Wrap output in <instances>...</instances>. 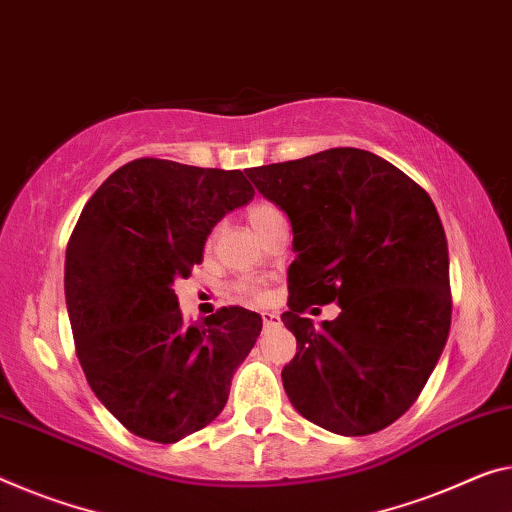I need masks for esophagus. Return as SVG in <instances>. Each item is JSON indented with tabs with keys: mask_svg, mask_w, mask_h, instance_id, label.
Returning a JSON list of instances; mask_svg holds the SVG:
<instances>
[{
	"mask_svg": "<svg viewBox=\"0 0 512 512\" xmlns=\"http://www.w3.org/2000/svg\"><path fill=\"white\" fill-rule=\"evenodd\" d=\"M261 318H263V325H267V327H272V325H279V322H281V318L277 316V313H270V311L261 313Z\"/></svg>",
	"mask_w": 512,
	"mask_h": 512,
	"instance_id": "1",
	"label": "esophagus"
}]
</instances>
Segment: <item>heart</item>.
Listing matches in <instances>:
<instances>
[{
  "label": "heart",
  "mask_w": 512,
  "mask_h": 512,
  "mask_svg": "<svg viewBox=\"0 0 512 512\" xmlns=\"http://www.w3.org/2000/svg\"><path fill=\"white\" fill-rule=\"evenodd\" d=\"M247 217H249L251 229L258 233V231H263L267 224L274 222V219H279L281 212H279L277 206H272V203L258 201V203H254V206L247 210ZM235 290H238L242 297H247V300H254V302H261L263 297H265L263 290L258 288L256 283H251V281H240L238 286H235Z\"/></svg>",
  "instance_id": "heart-1"
}]
</instances>
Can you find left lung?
Listing matches in <instances>:
<instances>
[{"mask_svg":"<svg viewBox=\"0 0 512 512\" xmlns=\"http://www.w3.org/2000/svg\"><path fill=\"white\" fill-rule=\"evenodd\" d=\"M245 174L293 226L297 258L281 313L297 338V355L281 371L290 403L336 435L391 426L426 387L451 329L435 203L398 167L359 148ZM329 301L342 306L336 321L316 330L301 318L311 303Z\"/></svg>","mask_w":512,"mask_h":512,"instance_id":"1","label":"left lung"}]
</instances>
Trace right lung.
I'll return each instance as SVG.
<instances>
[{"mask_svg":"<svg viewBox=\"0 0 512 512\" xmlns=\"http://www.w3.org/2000/svg\"><path fill=\"white\" fill-rule=\"evenodd\" d=\"M254 199L238 169L141 157L86 201L66 249V304L86 382L132 435L176 444L224 410L263 320L222 306L185 325L174 281L226 212Z\"/></svg>","mask_w":512,"mask_h":512,"instance_id":"add662e5","label":"right lung"}]
</instances>
